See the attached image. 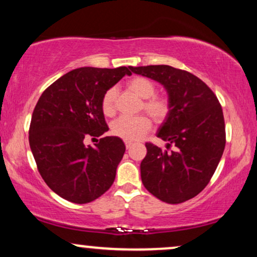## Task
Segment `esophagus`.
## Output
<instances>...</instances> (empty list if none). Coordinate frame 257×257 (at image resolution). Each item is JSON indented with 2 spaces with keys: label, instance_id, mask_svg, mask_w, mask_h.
I'll return each instance as SVG.
<instances>
[{
  "label": "esophagus",
  "instance_id": "obj_1",
  "mask_svg": "<svg viewBox=\"0 0 257 257\" xmlns=\"http://www.w3.org/2000/svg\"><path fill=\"white\" fill-rule=\"evenodd\" d=\"M124 144H125L126 149H129V147L133 145V141H124Z\"/></svg>",
  "mask_w": 257,
  "mask_h": 257
}]
</instances>
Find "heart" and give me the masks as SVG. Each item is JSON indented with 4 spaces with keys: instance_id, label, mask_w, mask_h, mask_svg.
Segmentation results:
<instances>
[{
    "instance_id": "b5f03b06",
    "label": "heart",
    "mask_w": 257,
    "mask_h": 257,
    "mask_svg": "<svg viewBox=\"0 0 257 257\" xmlns=\"http://www.w3.org/2000/svg\"><path fill=\"white\" fill-rule=\"evenodd\" d=\"M126 87L139 98L144 99L143 108L156 123L163 122L170 111V102L167 96L156 93V85L151 79L137 76L126 82ZM117 89L114 87L106 90L101 100V108L106 116H113L116 111ZM151 129V120L147 116L119 117L111 125L113 135L125 141H135L144 137Z\"/></svg>"
}]
</instances>
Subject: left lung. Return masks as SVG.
<instances>
[{"mask_svg": "<svg viewBox=\"0 0 257 257\" xmlns=\"http://www.w3.org/2000/svg\"><path fill=\"white\" fill-rule=\"evenodd\" d=\"M137 75L166 88L170 111L157 137L166 150L146 143L140 164L146 190L169 204H179L202 192L214 175L226 145L222 107L202 79L169 65L129 66Z\"/></svg>", "mask_w": 257, "mask_h": 257, "instance_id": "1", "label": "left lung"}]
</instances>
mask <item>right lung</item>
Listing matches in <instances>:
<instances>
[{"instance_id":"right-lung-1","label":"right lung","mask_w":257,"mask_h":257,"mask_svg":"<svg viewBox=\"0 0 257 257\" xmlns=\"http://www.w3.org/2000/svg\"><path fill=\"white\" fill-rule=\"evenodd\" d=\"M129 67H79L65 73L43 91L31 117L29 143L37 169L61 198L84 204L104 194L116 178L125 152L122 139L105 137L95 146L87 138L108 131L101 100Z\"/></svg>"}]
</instances>
